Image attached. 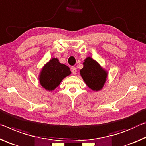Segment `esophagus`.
I'll return each mask as SVG.
<instances>
[{
	"instance_id": "esophagus-1",
	"label": "esophagus",
	"mask_w": 146,
	"mask_h": 146,
	"mask_svg": "<svg viewBox=\"0 0 146 146\" xmlns=\"http://www.w3.org/2000/svg\"><path fill=\"white\" fill-rule=\"evenodd\" d=\"M71 70H72V72L73 73V74H76V72H77V70H76V68L74 67V66H72Z\"/></svg>"
}]
</instances>
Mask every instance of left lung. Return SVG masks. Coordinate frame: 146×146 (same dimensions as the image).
<instances>
[{
	"mask_svg": "<svg viewBox=\"0 0 146 146\" xmlns=\"http://www.w3.org/2000/svg\"><path fill=\"white\" fill-rule=\"evenodd\" d=\"M83 64V67L80 73L86 85L94 91L101 90L108 76L107 70L90 57H87Z\"/></svg>",
	"mask_w": 146,
	"mask_h": 146,
	"instance_id": "1",
	"label": "left lung"
}]
</instances>
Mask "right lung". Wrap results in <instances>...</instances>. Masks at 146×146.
I'll list each match as a JSON object with an SVG mask.
<instances>
[{
    "mask_svg": "<svg viewBox=\"0 0 146 146\" xmlns=\"http://www.w3.org/2000/svg\"><path fill=\"white\" fill-rule=\"evenodd\" d=\"M70 74L68 66L59 63L58 59L54 57L42 67L39 76V83L45 89L52 91Z\"/></svg>",
    "mask_w": 146,
    "mask_h": 146,
    "instance_id": "obj_1",
    "label": "right lung"
}]
</instances>
